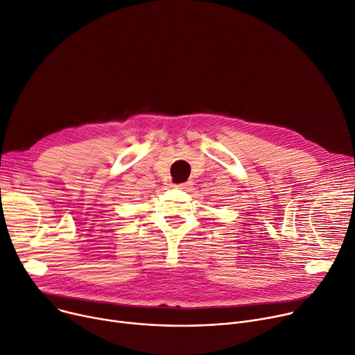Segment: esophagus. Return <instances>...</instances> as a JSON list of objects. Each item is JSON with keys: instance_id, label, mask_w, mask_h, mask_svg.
Returning a JSON list of instances; mask_svg holds the SVG:
<instances>
[{"instance_id": "esophagus-1", "label": "esophagus", "mask_w": 355, "mask_h": 355, "mask_svg": "<svg viewBox=\"0 0 355 355\" xmlns=\"http://www.w3.org/2000/svg\"><path fill=\"white\" fill-rule=\"evenodd\" d=\"M187 185H188V182H180V184H175L174 187L180 188V189H184V188H187Z\"/></svg>"}]
</instances>
